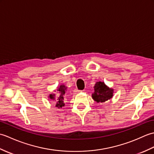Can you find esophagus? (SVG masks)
Segmentation results:
<instances>
[{
  "mask_svg": "<svg viewBox=\"0 0 154 154\" xmlns=\"http://www.w3.org/2000/svg\"><path fill=\"white\" fill-rule=\"evenodd\" d=\"M77 93H81V92H83V91H76Z\"/></svg>",
  "mask_w": 154,
  "mask_h": 154,
  "instance_id": "34e87169",
  "label": "esophagus"
}]
</instances>
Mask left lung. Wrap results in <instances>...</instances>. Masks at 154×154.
<instances>
[{
  "mask_svg": "<svg viewBox=\"0 0 154 154\" xmlns=\"http://www.w3.org/2000/svg\"><path fill=\"white\" fill-rule=\"evenodd\" d=\"M93 88L94 92L92 94V98L98 103H105L113 97L114 89L108 87L103 81H98Z\"/></svg>",
  "mask_w": 154,
  "mask_h": 154,
  "instance_id": "left-lung-1",
  "label": "left lung"
}]
</instances>
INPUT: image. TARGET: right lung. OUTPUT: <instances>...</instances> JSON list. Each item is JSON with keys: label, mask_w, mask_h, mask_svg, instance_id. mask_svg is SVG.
I'll return each mask as SVG.
<instances>
[{"label": "right lung", "mask_w": 154, "mask_h": 154, "mask_svg": "<svg viewBox=\"0 0 154 154\" xmlns=\"http://www.w3.org/2000/svg\"><path fill=\"white\" fill-rule=\"evenodd\" d=\"M67 87L65 85L62 84L60 86H59L57 87V91L59 93V95L57 97L56 99H55V94H50V95L48 96L49 99H50L51 100H55V107L57 109H61L62 107H63L65 106V103H64V97L65 95V92L67 91ZM56 92V91H55Z\"/></svg>", "instance_id": "add662e5"}]
</instances>
